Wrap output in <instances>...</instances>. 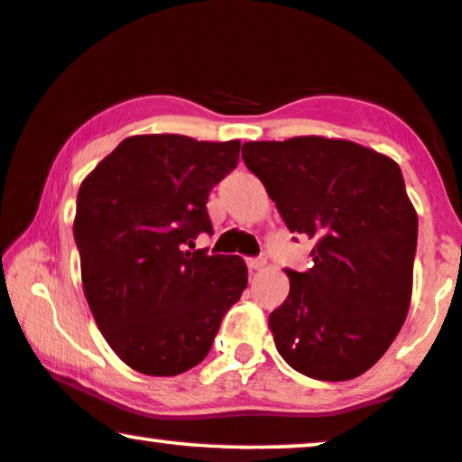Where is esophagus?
<instances>
[{"instance_id": "1", "label": "esophagus", "mask_w": 462, "mask_h": 462, "mask_svg": "<svg viewBox=\"0 0 462 462\" xmlns=\"http://www.w3.org/2000/svg\"><path fill=\"white\" fill-rule=\"evenodd\" d=\"M245 264H248V269L250 271H263L264 269V264H267V256H254V258H248V261H245Z\"/></svg>"}]
</instances>
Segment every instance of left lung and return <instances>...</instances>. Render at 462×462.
Masks as SVG:
<instances>
[{
  "mask_svg": "<svg viewBox=\"0 0 462 462\" xmlns=\"http://www.w3.org/2000/svg\"><path fill=\"white\" fill-rule=\"evenodd\" d=\"M244 163L290 233L315 239L313 267L286 269L269 315L280 356L318 381H349L393 343L412 299L419 218L391 157L340 138L250 141Z\"/></svg>",
  "mask_w": 462,
  "mask_h": 462,
  "instance_id": "obj_1",
  "label": "left lung"
}]
</instances>
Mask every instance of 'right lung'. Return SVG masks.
Listing matches in <instances>:
<instances>
[{"instance_id": "add662e5", "label": "right lung", "mask_w": 462, "mask_h": 462, "mask_svg": "<svg viewBox=\"0 0 462 462\" xmlns=\"http://www.w3.org/2000/svg\"><path fill=\"white\" fill-rule=\"evenodd\" d=\"M237 160L239 141L141 134L81 182L73 236L84 294L132 370L176 376L198 365L248 286L242 258L195 250L212 233L208 195Z\"/></svg>"}]
</instances>
